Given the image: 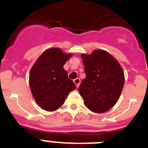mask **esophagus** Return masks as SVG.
Listing matches in <instances>:
<instances>
[{
	"instance_id": "obj_1",
	"label": "esophagus",
	"mask_w": 148,
	"mask_h": 148,
	"mask_svg": "<svg viewBox=\"0 0 148 148\" xmlns=\"http://www.w3.org/2000/svg\"><path fill=\"white\" fill-rule=\"evenodd\" d=\"M74 83H75V86H76V87L78 88V86H79V84H80V79L79 78H75V80H74Z\"/></svg>"
}]
</instances>
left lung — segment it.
<instances>
[{"instance_id":"8db88e82","label":"left lung","mask_w":148,"mask_h":148,"mask_svg":"<svg viewBox=\"0 0 148 148\" xmlns=\"http://www.w3.org/2000/svg\"><path fill=\"white\" fill-rule=\"evenodd\" d=\"M86 78L78 88L84 105L95 113L108 111L116 104L125 83L123 68L103 50L82 54Z\"/></svg>"}]
</instances>
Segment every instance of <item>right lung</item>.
I'll return each mask as SVG.
<instances>
[{"label": "right lung", "instance_id": "obj_1", "mask_svg": "<svg viewBox=\"0 0 148 148\" xmlns=\"http://www.w3.org/2000/svg\"><path fill=\"white\" fill-rule=\"evenodd\" d=\"M72 56L59 47L45 51L33 65L29 85L33 97L40 108L53 112L60 108L70 92L76 86L68 78L63 66Z\"/></svg>", "mask_w": 148, "mask_h": 148}]
</instances>
